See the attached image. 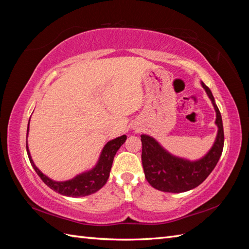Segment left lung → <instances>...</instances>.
Returning <instances> with one entry per match:
<instances>
[{"label":"left lung","instance_id":"obj_1","mask_svg":"<svg viewBox=\"0 0 249 249\" xmlns=\"http://www.w3.org/2000/svg\"><path fill=\"white\" fill-rule=\"evenodd\" d=\"M216 112L218 130L211 150L197 160H188L172 155L151 136L141 135L142 166L151 186L165 193H184L194 189L210 176L217 165L224 149V127L221 114L211 89L201 81Z\"/></svg>","mask_w":249,"mask_h":249}]
</instances>
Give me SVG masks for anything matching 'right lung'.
I'll list each match as a JSON object with an SVG mask.
<instances>
[{
    "mask_svg": "<svg viewBox=\"0 0 249 249\" xmlns=\"http://www.w3.org/2000/svg\"><path fill=\"white\" fill-rule=\"evenodd\" d=\"M29 124L28 131H26V138H28L29 135ZM126 138H127L126 135H123L107 142L104 146L102 153H100L97 163L91 169V170L82 172L80 174H78V176H76L73 178L63 182L53 181V179H51L50 178L45 176V174L35 166V163L33 160H32V156L30 154L28 141H26V152H28V156L32 167L34 168L36 173L38 174L41 179H43V182L47 186L63 196H67V197H84V196H89L96 193L97 190H99L106 183H107L111 167H112L113 158L116 154V152H118L122 144L125 142Z\"/></svg>",
    "mask_w": 249,
    "mask_h": 249,
    "instance_id": "add662e5",
    "label": "right lung"
}]
</instances>
